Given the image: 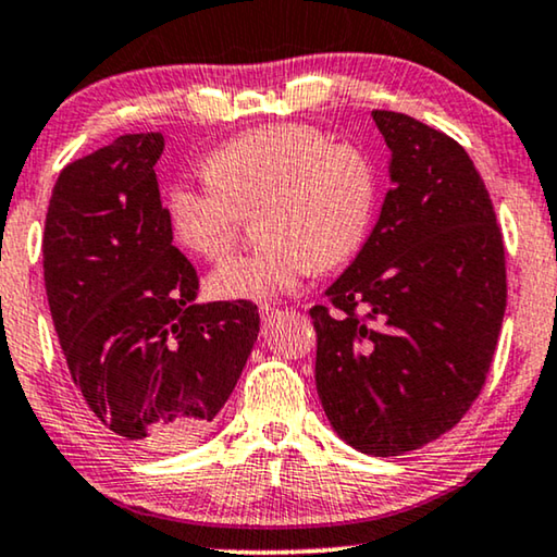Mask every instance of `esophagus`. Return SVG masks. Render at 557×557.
I'll return each mask as SVG.
<instances>
[{
    "instance_id": "1",
    "label": "esophagus",
    "mask_w": 557,
    "mask_h": 557,
    "mask_svg": "<svg viewBox=\"0 0 557 557\" xmlns=\"http://www.w3.org/2000/svg\"><path fill=\"white\" fill-rule=\"evenodd\" d=\"M258 311H261L263 326H271L273 322H276V319H281V317H284V311H281V309H276V307H269V304H263V307H261V309H258Z\"/></svg>"
}]
</instances>
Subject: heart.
I'll list each match as a JSON object with an SVG mask.
<instances>
[{
	"mask_svg": "<svg viewBox=\"0 0 557 557\" xmlns=\"http://www.w3.org/2000/svg\"><path fill=\"white\" fill-rule=\"evenodd\" d=\"M202 185L174 182L164 210L172 238L215 261L231 248L238 210L256 208L261 243L210 273L208 288L225 301H269L294 292L319 265L357 253L375 208L370 159L330 144L317 128H250L208 159Z\"/></svg>",
	"mask_w": 557,
	"mask_h": 557,
	"instance_id": "obj_1",
	"label": "heart"
}]
</instances>
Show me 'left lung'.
Instances as JSON below:
<instances>
[{
	"instance_id": "1",
	"label": "left lung",
	"mask_w": 557,
	"mask_h": 557,
	"mask_svg": "<svg viewBox=\"0 0 557 557\" xmlns=\"http://www.w3.org/2000/svg\"><path fill=\"white\" fill-rule=\"evenodd\" d=\"M372 121L391 193L309 314L332 429L360 454L400 456L451 431L482 391L505 319V246L463 147L406 113Z\"/></svg>"
}]
</instances>
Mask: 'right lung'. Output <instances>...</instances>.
I'll use <instances>...</instances> for the list:
<instances>
[{
  "instance_id": "add662e5",
  "label": "right lung",
  "mask_w": 557,
  "mask_h": 557,
  "mask_svg": "<svg viewBox=\"0 0 557 557\" xmlns=\"http://www.w3.org/2000/svg\"><path fill=\"white\" fill-rule=\"evenodd\" d=\"M164 136L126 134L67 164L45 218V292L90 416L128 444L200 438L261 330L250 301H197L172 246L154 164Z\"/></svg>"
}]
</instances>
